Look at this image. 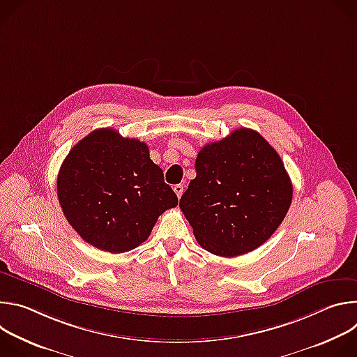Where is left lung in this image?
Instances as JSON below:
<instances>
[{
    "label": "left lung",
    "mask_w": 357,
    "mask_h": 357,
    "mask_svg": "<svg viewBox=\"0 0 357 357\" xmlns=\"http://www.w3.org/2000/svg\"><path fill=\"white\" fill-rule=\"evenodd\" d=\"M65 218L96 248L126 252L144 243L178 197L145 142L100 128L79 141L58 175Z\"/></svg>",
    "instance_id": "obj_1"
}]
</instances>
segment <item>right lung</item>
<instances>
[{
	"label": "right lung",
	"mask_w": 357,
	"mask_h": 357,
	"mask_svg": "<svg viewBox=\"0 0 357 357\" xmlns=\"http://www.w3.org/2000/svg\"><path fill=\"white\" fill-rule=\"evenodd\" d=\"M179 208L196 241L220 257L266 243L284 220L292 185L277 151L254 130L238 128L203 146Z\"/></svg>",
	"instance_id": "add662e5"
}]
</instances>
